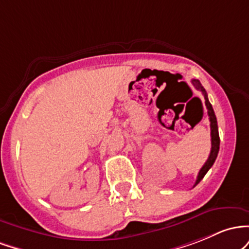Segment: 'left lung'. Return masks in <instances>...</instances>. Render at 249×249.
I'll return each instance as SVG.
<instances>
[{"mask_svg":"<svg viewBox=\"0 0 249 249\" xmlns=\"http://www.w3.org/2000/svg\"><path fill=\"white\" fill-rule=\"evenodd\" d=\"M193 86L200 90L202 93L203 97H205V103H206V107H207V111H208V116H209V121H211V136H212V149H211V154H209L207 161L206 163L203 164L202 168L200 169L199 175L196 178V182H195L194 186H196L197 183L202 180L203 177L206 175V173L211 169V167L213 166L215 160H216V156L217 153H219L220 149V138H219V129H217V121H216V116H215L213 107H212L211 102L208 100V95L206 89L202 87V85L200 83L199 80H192Z\"/></svg>","mask_w":249,"mask_h":249,"instance_id":"1","label":"left lung"}]
</instances>
